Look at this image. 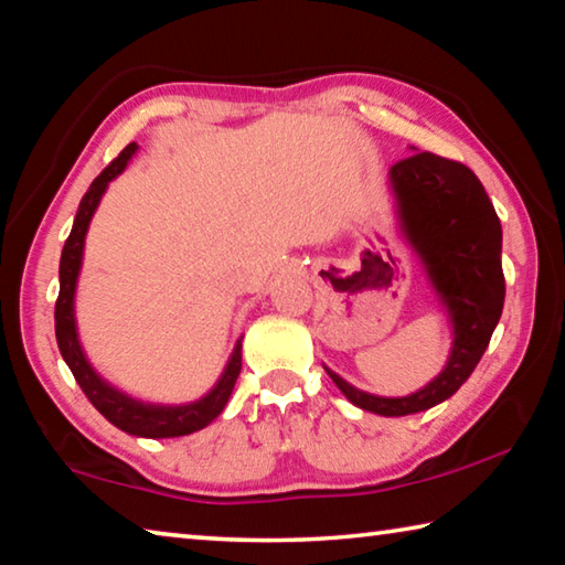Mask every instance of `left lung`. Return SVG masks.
I'll use <instances>...</instances> for the list:
<instances>
[{"label": "left lung", "mask_w": 565, "mask_h": 565, "mask_svg": "<svg viewBox=\"0 0 565 565\" xmlns=\"http://www.w3.org/2000/svg\"><path fill=\"white\" fill-rule=\"evenodd\" d=\"M398 232L414 248L451 327L441 374L408 396H376L327 369L353 406L379 416H408L451 398L481 361L503 311L501 222L471 169L414 151L388 169Z\"/></svg>", "instance_id": "8db88e82"}]
</instances>
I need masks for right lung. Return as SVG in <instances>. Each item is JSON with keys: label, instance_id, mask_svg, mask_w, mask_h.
Instances as JSON below:
<instances>
[{"label": "right lung", "instance_id": "obj_1", "mask_svg": "<svg viewBox=\"0 0 565 565\" xmlns=\"http://www.w3.org/2000/svg\"><path fill=\"white\" fill-rule=\"evenodd\" d=\"M139 151L137 141L121 151V154L111 161V164L102 171V174L92 181L87 194L82 196L79 209H76L74 226L70 238L62 248L60 262V299L54 306V331L56 343H60L62 359L76 379V384L84 391V396L92 401V406L99 414L121 428L124 434L141 436V438H177L189 436L194 431H202L212 420L222 414L228 396H232L234 384L242 371V339L228 356L226 366L218 376L216 384L206 391L202 398L189 401V404H151V401L134 398L124 394L117 386H111L107 379H102L89 359L84 356V349L79 343V333H76V319H74V294L76 281H79L82 259H84V238H87L92 216L97 212L104 191L109 189V181L117 179L131 157Z\"/></svg>", "mask_w": 565, "mask_h": 565}]
</instances>
